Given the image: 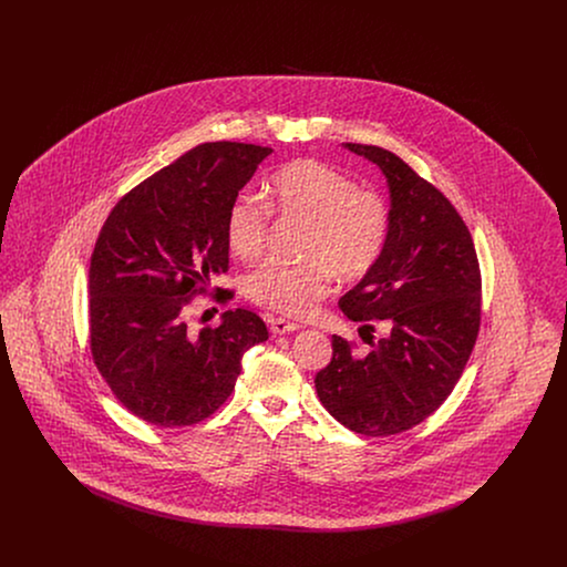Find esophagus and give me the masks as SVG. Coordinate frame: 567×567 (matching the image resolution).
Wrapping results in <instances>:
<instances>
[{
    "label": "esophagus",
    "mask_w": 567,
    "mask_h": 567,
    "mask_svg": "<svg viewBox=\"0 0 567 567\" xmlns=\"http://www.w3.org/2000/svg\"><path fill=\"white\" fill-rule=\"evenodd\" d=\"M268 323H270L271 333L274 336H285V333H291V331H297L299 329V323H293V321H287V319H268Z\"/></svg>",
    "instance_id": "1"
}]
</instances>
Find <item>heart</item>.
<instances>
[{"mask_svg":"<svg viewBox=\"0 0 567 567\" xmlns=\"http://www.w3.org/2000/svg\"><path fill=\"white\" fill-rule=\"evenodd\" d=\"M274 210L308 220L301 255L291 264L268 259L244 280V291L257 306L287 317H306L329 293L331 270L357 280L374 270L391 238V208L372 189L327 163L293 162L271 176L270 202L244 190L225 215V240L240 259L264 255Z\"/></svg>","mask_w":567,"mask_h":567,"instance_id":"heart-1","label":"heart"}]
</instances>
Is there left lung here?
<instances>
[{"label": "left lung", "instance_id": "8db88e82", "mask_svg": "<svg viewBox=\"0 0 567 567\" xmlns=\"http://www.w3.org/2000/svg\"><path fill=\"white\" fill-rule=\"evenodd\" d=\"M377 163L391 190V238L340 310L386 338L368 354L340 336L317 378L327 412L351 432L384 437L423 423L453 393L481 329V266L470 229L442 190L391 151L344 144Z\"/></svg>", "mask_w": 567, "mask_h": 567}]
</instances>
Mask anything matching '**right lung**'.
Masks as SVG:
<instances>
[{"label":"right lung","instance_id":"add662e5","mask_svg":"<svg viewBox=\"0 0 567 567\" xmlns=\"http://www.w3.org/2000/svg\"><path fill=\"white\" fill-rule=\"evenodd\" d=\"M243 142L199 144L140 183L110 213L89 268V347L114 398L157 427H187L231 395L243 354L268 340L250 310L193 333L195 296L229 270L225 215L270 155ZM227 303L234 291L216 289Z\"/></svg>","mask_w":567,"mask_h":567}]
</instances>
